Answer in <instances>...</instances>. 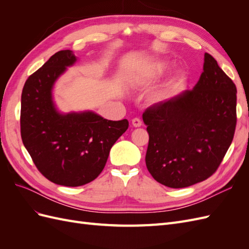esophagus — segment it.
Returning <instances> with one entry per match:
<instances>
[{
	"label": "esophagus",
	"mask_w": 249,
	"mask_h": 249,
	"mask_svg": "<svg viewBox=\"0 0 249 249\" xmlns=\"http://www.w3.org/2000/svg\"><path fill=\"white\" fill-rule=\"evenodd\" d=\"M132 124L135 127H139V126H141L142 123L139 118H134V119H132Z\"/></svg>",
	"instance_id": "34e87169"
}]
</instances>
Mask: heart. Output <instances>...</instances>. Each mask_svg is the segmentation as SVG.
<instances>
[{
	"instance_id": "1",
	"label": "heart",
	"mask_w": 249,
	"mask_h": 249,
	"mask_svg": "<svg viewBox=\"0 0 249 249\" xmlns=\"http://www.w3.org/2000/svg\"><path fill=\"white\" fill-rule=\"evenodd\" d=\"M171 69L168 59L160 56L148 57L134 67L131 71L129 81L132 85H146L163 78ZM186 72L184 71H177L172 76L153 92L149 96L150 105H161L168 101L169 97L175 93L178 88L182 86L186 81Z\"/></svg>"
}]
</instances>
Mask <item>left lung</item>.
I'll use <instances>...</instances> for the list:
<instances>
[{"mask_svg":"<svg viewBox=\"0 0 249 249\" xmlns=\"http://www.w3.org/2000/svg\"><path fill=\"white\" fill-rule=\"evenodd\" d=\"M236 106L235 84L206 53L203 71L192 90L142 115L149 135L145 163L157 182L185 188L212 176L232 141Z\"/></svg>","mask_w":249,"mask_h":249,"instance_id":"8db88e82","label":"left lung"}]
</instances>
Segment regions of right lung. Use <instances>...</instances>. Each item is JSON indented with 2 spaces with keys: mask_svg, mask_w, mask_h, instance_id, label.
Returning a JSON list of instances; mask_svg holds the SVG:
<instances>
[{
  "mask_svg": "<svg viewBox=\"0 0 249 249\" xmlns=\"http://www.w3.org/2000/svg\"><path fill=\"white\" fill-rule=\"evenodd\" d=\"M78 61L71 50L53 55L28 78L21 93L22 143L38 170L51 182L78 187L103 171L110 149L129 127L91 110L61 112L54 101L58 79Z\"/></svg>",
  "mask_w": 249,
  "mask_h": 249,
  "instance_id": "add662e5",
  "label": "right lung"
}]
</instances>
